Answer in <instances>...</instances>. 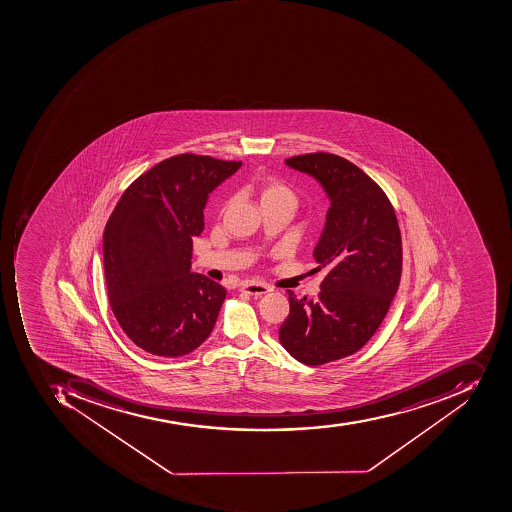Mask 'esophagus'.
<instances>
[{"mask_svg": "<svg viewBox=\"0 0 512 512\" xmlns=\"http://www.w3.org/2000/svg\"><path fill=\"white\" fill-rule=\"evenodd\" d=\"M241 291L246 294H251V296H263V294L269 293L271 288L265 285V283L244 282L243 286H241Z\"/></svg>", "mask_w": 512, "mask_h": 512, "instance_id": "1", "label": "esophagus"}]
</instances>
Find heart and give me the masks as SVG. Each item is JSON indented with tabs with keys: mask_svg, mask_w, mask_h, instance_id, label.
Masks as SVG:
<instances>
[{
	"mask_svg": "<svg viewBox=\"0 0 512 512\" xmlns=\"http://www.w3.org/2000/svg\"><path fill=\"white\" fill-rule=\"evenodd\" d=\"M261 202L265 201H291L296 202L293 190L280 180L268 179L261 180L258 185Z\"/></svg>",
	"mask_w": 512,
	"mask_h": 512,
	"instance_id": "1",
	"label": "heart"
}]
</instances>
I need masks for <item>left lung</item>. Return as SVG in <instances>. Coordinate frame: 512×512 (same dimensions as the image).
Returning <instances> with one entry per match:
<instances>
[{
  "mask_svg": "<svg viewBox=\"0 0 512 512\" xmlns=\"http://www.w3.org/2000/svg\"><path fill=\"white\" fill-rule=\"evenodd\" d=\"M330 201L313 257L328 268L316 300L288 291L280 344L307 366L358 352L385 319L402 275V237L385 191L349 160L316 152L285 160Z\"/></svg>",
  "mask_w": 512,
  "mask_h": 512,
  "instance_id": "1",
  "label": "left lung"
}]
</instances>
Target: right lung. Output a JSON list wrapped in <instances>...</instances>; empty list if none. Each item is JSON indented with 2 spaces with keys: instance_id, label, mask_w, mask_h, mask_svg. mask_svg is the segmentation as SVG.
<instances>
[{
  "instance_id": "right-lung-1",
  "label": "right lung",
  "mask_w": 512,
  "mask_h": 512,
  "mask_svg": "<svg viewBox=\"0 0 512 512\" xmlns=\"http://www.w3.org/2000/svg\"><path fill=\"white\" fill-rule=\"evenodd\" d=\"M241 162L180 154L152 166L124 191L103 235L110 307L135 346L176 358L210 336L226 289L191 272L208 194Z\"/></svg>"
}]
</instances>
